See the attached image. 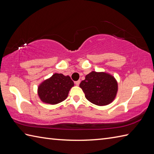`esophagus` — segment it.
<instances>
[{"mask_svg":"<svg viewBox=\"0 0 154 154\" xmlns=\"http://www.w3.org/2000/svg\"><path fill=\"white\" fill-rule=\"evenodd\" d=\"M80 82H81V81L79 80V81H75V85H76L77 86H79V84H80Z\"/></svg>","mask_w":154,"mask_h":154,"instance_id":"esophagus-1","label":"esophagus"}]
</instances>
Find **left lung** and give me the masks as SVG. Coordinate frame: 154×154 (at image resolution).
<instances>
[{"label":"left lung","mask_w":154,"mask_h":154,"mask_svg":"<svg viewBox=\"0 0 154 154\" xmlns=\"http://www.w3.org/2000/svg\"><path fill=\"white\" fill-rule=\"evenodd\" d=\"M79 87L86 99L98 106H106L115 99L118 83L113 75L106 72L91 71L81 82Z\"/></svg>","instance_id":"1"}]
</instances>
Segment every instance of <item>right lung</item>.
Segmentation results:
<instances>
[{
    "instance_id": "add662e5",
    "label": "right lung",
    "mask_w": 154,
    "mask_h": 154,
    "mask_svg": "<svg viewBox=\"0 0 154 154\" xmlns=\"http://www.w3.org/2000/svg\"><path fill=\"white\" fill-rule=\"evenodd\" d=\"M73 86V81L69 75L54 73L39 85L38 94L44 103L56 104L67 99L69 92Z\"/></svg>"
}]
</instances>
